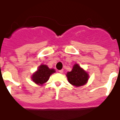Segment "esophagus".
<instances>
[{
    "label": "esophagus",
    "mask_w": 120,
    "mask_h": 120,
    "mask_svg": "<svg viewBox=\"0 0 120 120\" xmlns=\"http://www.w3.org/2000/svg\"><path fill=\"white\" fill-rule=\"evenodd\" d=\"M58 72H59L60 73H62L63 72H64V70H59V71H58Z\"/></svg>",
    "instance_id": "34e87169"
}]
</instances>
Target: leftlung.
Returning a JSON list of instances; mask_svg holds the SVG:
<instances>
[{"mask_svg": "<svg viewBox=\"0 0 120 120\" xmlns=\"http://www.w3.org/2000/svg\"><path fill=\"white\" fill-rule=\"evenodd\" d=\"M66 76L70 83L76 87L85 85L89 79V74L77 64L73 66L71 71L67 72Z\"/></svg>", "mask_w": 120, "mask_h": 120, "instance_id": "obj_1", "label": "left lung"}]
</instances>
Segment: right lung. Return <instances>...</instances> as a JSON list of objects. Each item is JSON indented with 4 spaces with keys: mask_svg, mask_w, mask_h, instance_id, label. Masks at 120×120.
I'll list each match as a JSON object with an SVG mask.
<instances>
[{
    "mask_svg": "<svg viewBox=\"0 0 120 120\" xmlns=\"http://www.w3.org/2000/svg\"><path fill=\"white\" fill-rule=\"evenodd\" d=\"M55 73L54 68H49L47 65L41 64L38 67V69L32 75L33 82L38 85H43L49 80L51 75Z\"/></svg>",
    "mask_w": 120,
    "mask_h": 120,
    "instance_id": "1",
    "label": "right lung"
}]
</instances>
